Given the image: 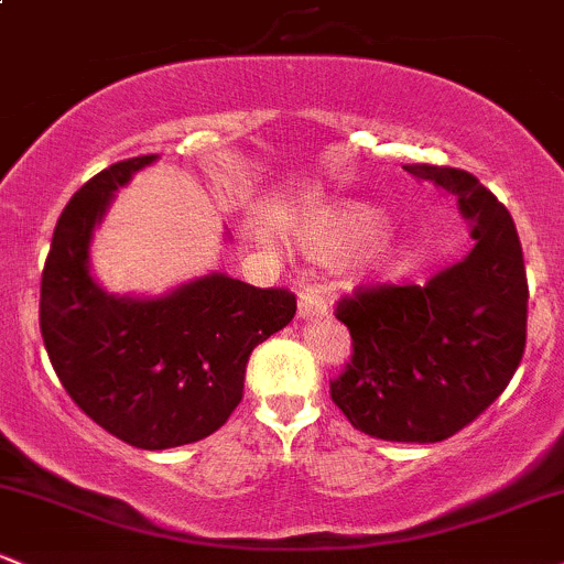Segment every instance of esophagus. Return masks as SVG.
I'll return each instance as SVG.
<instances>
[{"mask_svg": "<svg viewBox=\"0 0 564 564\" xmlns=\"http://www.w3.org/2000/svg\"><path fill=\"white\" fill-rule=\"evenodd\" d=\"M299 317L301 319L328 317V301H325L314 288H304L299 295Z\"/></svg>", "mask_w": 564, "mask_h": 564, "instance_id": "1", "label": "esophagus"}]
</instances>
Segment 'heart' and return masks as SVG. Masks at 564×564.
Returning <instances> with one entry per match:
<instances>
[{
    "mask_svg": "<svg viewBox=\"0 0 564 564\" xmlns=\"http://www.w3.org/2000/svg\"><path fill=\"white\" fill-rule=\"evenodd\" d=\"M384 231L387 220L381 217V212L357 202L328 204V207L308 212L295 228L301 247L323 263H344V260L355 258L357 252L377 245ZM401 269L403 252L398 250L379 252L371 263V271L381 280L395 276Z\"/></svg>",
    "mask_w": 564,
    "mask_h": 564,
    "instance_id": "b5f03b06",
    "label": "heart"
}]
</instances>
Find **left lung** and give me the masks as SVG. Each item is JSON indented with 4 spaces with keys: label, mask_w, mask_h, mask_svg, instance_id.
<instances>
[{
    "label": "left lung",
    "mask_w": 564,
    "mask_h": 564,
    "mask_svg": "<svg viewBox=\"0 0 564 564\" xmlns=\"http://www.w3.org/2000/svg\"><path fill=\"white\" fill-rule=\"evenodd\" d=\"M403 169L457 196L474 247L425 284L360 290L338 304L355 352L330 398L371 438L435 444L470 425L519 368L527 274L511 215L474 174Z\"/></svg>",
    "instance_id": "8db88e82"
}]
</instances>
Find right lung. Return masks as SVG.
<instances>
[{"instance_id":"right-lung-1","label":"right lung","mask_w":564,"mask_h":564,"mask_svg":"<svg viewBox=\"0 0 564 564\" xmlns=\"http://www.w3.org/2000/svg\"><path fill=\"white\" fill-rule=\"evenodd\" d=\"M159 155L112 163L69 198L42 271L40 328L83 411L137 449L193 444L241 401L252 349L293 319L295 295L223 271L161 295H115L90 271V239L115 191Z\"/></svg>"}]
</instances>
